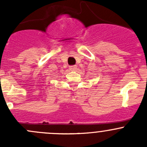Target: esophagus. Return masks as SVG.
I'll list each match as a JSON object with an SVG mask.
<instances>
[{"mask_svg": "<svg viewBox=\"0 0 147 147\" xmlns=\"http://www.w3.org/2000/svg\"><path fill=\"white\" fill-rule=\"evenodd\" d=\"M69 69H70L71 71H75L77 69V66H76V65H73V66H69Z\"/></svg>", "mask_w": 147, "mask_h": 147, "instance_id": "1", "label": "esophagus"}]
</instances>
